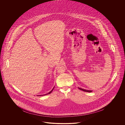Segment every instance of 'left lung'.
Masks as SVG:
<instances>
[{
  "label": "left lung",
  "mask_w": 125,
  "mask_h": 125,
  "mask_svg": "<svg viewBox=\"0 0 125 125\" xmlns=\"http://www.w3.org/2000/svg\"><path fill=\"white\" fill-rule=\"evenodd\" d=\"M80 90H82L83 91H85V92H91L92 91V90H86V89H81V88H78Z\"/></svg>",
  "instance_id": "1"
}]
</instances>
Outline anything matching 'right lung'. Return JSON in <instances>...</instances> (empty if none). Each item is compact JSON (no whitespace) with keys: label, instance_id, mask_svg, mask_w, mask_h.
<instances>
[{"label":"right lung","instance_id":"obj_1","mask_svg":"<svg viewBox=\"0 0 125 125\" xmlns=\"http://www.w3.org/2000/svg\"><path fill=\"white\" fill-rule=\"evenodd\" d=\"M54 88V87L53 88V89H52L50 92H49L48 93H47V94H44V95H38L39 96H41V95H48V94H50V93H51L52 92V90H53Z\"/></svg>","mask_w":125,"mask_h":125}]
</instances>
